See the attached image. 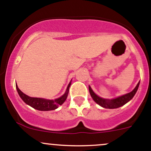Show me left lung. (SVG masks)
Wrapping results in <instances>:
<instances>
[{
    "mask_svg": "<svg viewBox=\"0 0 151 151\" xmlns=\"http://www.w3.org/2000/svg\"><path fill=\"white\" fill-rule=\"evenodd\" d=\"M139 84H140V82L137 83L136 87L134 88L132 92L113 99H105L102 98V97H100V96H98L97 94L94 93V91L91 88L90 86H89V94H90L91 97L93 99V100L96 103L100 105L101 107L107 109H115L122 107V106L125 105L127 102H128L129 101L132 100V97H134V95H135L137 91Z\"/></svg>",
    "mask_w": 151,
    "mask_h": 151,
    "instance_id": "left-lung-1",
    "label": "left lung"
}]
</instances>
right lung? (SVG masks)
I'll return each instance as SVG.
<instances>
[{"mask_svg": "<svg viewBox=\"0 0 151 151\" xmlns=\"http://www.w3.org/2000/svg\"><path fill=\"white\" fill-rule=\"evenodd\" d=\"M71 83H72V80L70 81L69 84H68L65 93L63 94L62 96H61L60 97L55 99V100H47V99L39 98V97H29V96L24 94V92H21L16 84V87L20 97L22 99V100L24 101L25 103L32 107L33 108L36 109V110L40 111H49L56 110V109L58 108L59 105H62L65 102V100L67 98L68 94H69V89Z\"/></svg>", "mask_w": 151, "mask_h": 151, "instance_id": "obj_1", "label": "right lung"}]
</instances>
